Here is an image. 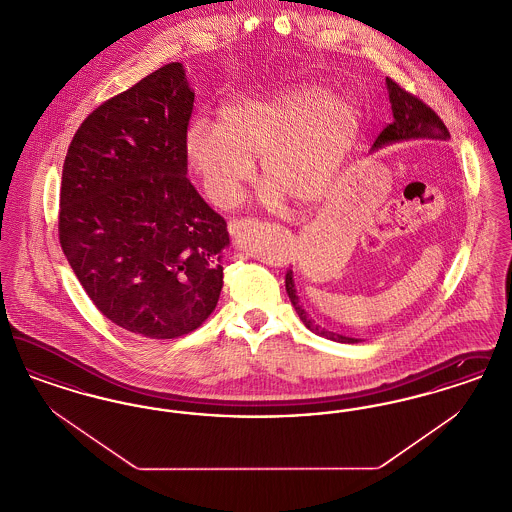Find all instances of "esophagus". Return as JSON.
I'll return each instance as SVG.
<instances>
[{"label":"esophagus","instance_id":"34e87169","mask_svg":"<svg viewBox=\"0 0 512 512\" xmlns=\"http://www.w3.org/2000/svg\"><path fill=\"white\" fill-rule=\"evenodd\" d=\"M253 224H255V219H230V222H228V232L234 238H238L242 232H245Z\"/></svg>","mask_w":512,"mask_h":512}]
</instances>
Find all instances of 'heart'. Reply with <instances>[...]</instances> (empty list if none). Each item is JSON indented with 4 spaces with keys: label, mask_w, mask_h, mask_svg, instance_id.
Returning a JSON list of instances; mask_svg holds the SVG:
<instances>
[{
    "label": "heart",
    "mask_w": 512,
    "mask_h": 512,
    "mask_svg": "<svg viewBox=\"0 0 512 512\" xmlns=\"http://www.w3.org/2000/svg\"><path fill=\"white\" fill-rule=\"evenodd\" d=\"M357 105L320 86H303L226 107L219 126L195 122L186 134V157L207 197L234 207L255 176L253 157L263 153L259 197L270 209L288 197L309 203L326 192L347 149L357 138Z\"/></svg>",
    "instance_id": "obj_1"
}]
</instances>
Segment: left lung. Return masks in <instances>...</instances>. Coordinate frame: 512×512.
I'll list each match as a JSON object with an SVG mask.
<instances>
[{
	"instance_id": "1",
	"label": "left lung",
	"mask_w": 512,
	"mask_h": 512,
	"mask_svg": "<svg viewBox=\"0 0 512 512\" xmlns=\"http://www.w3.org/2000/svg\"><path fill=\"white\" fill-rule=\"evenodd\" d=\"M386 84H388V92H390L393 122H390L378 134L372 147L388 146L393 142H405V140H422V138H430V140H449L451 138L447 126L439 119L438 113L432 107H428L422 99L416 98L411 92L401 88L395 80L386 78ZM286 292L290 295V301H292L297 315L311 332H315L322 338H328V340L340 341V343L361 341L357 338L341 336L336 332H328L326 328H320L318 324H315V320H311V317L305 313V309L299 305V297H297V290L293 284L292 270L286 272Z\"/></svg>"
}]
</instances>
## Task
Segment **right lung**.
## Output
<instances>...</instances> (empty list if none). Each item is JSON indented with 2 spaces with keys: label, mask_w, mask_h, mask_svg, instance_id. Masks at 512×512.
Returning a JSON list of instances; mask_svg holds the SVG:
<instances>
[{
  "label": "right lung",
  "mask_w": 512,
  "mask_h": 512,
  "mask_svg": "<svg viewBox=\"0 0 512 512\" xmlns=\"http://www.w3.org/2000/svg\"><path fill=\"white\" fill-rule=\"evenodd\" d=\"M192 111L169 63L94 109L63 163V253L99 313L149 340L194 332L222 290L226 220L186 176Z\"/></svg>",
  "instance_id": "1"
}]
</instances>
